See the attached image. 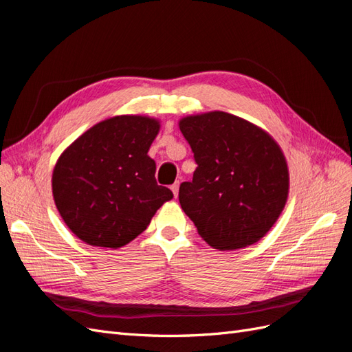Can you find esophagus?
<instances>
[{
  "label": "esophagus",
  "mask_w": 352,
  "mask_h": 352,
  "mask_svg": "<svg viewBox=\"0 0 352 352\" xmlns=\"http://www.w3.org/2000/svg\"><path fill=\"white\" fill-rule=\"evenodd\" d=\"M172 190H173V195L177 197V192H179V182H175V184L172 185Z\"/></svg>",
  "instance_id": "esophagus-1"
}]
</instances>
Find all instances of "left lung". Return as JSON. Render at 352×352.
Listing matches in <instances>:
<instances>
[{
	"label": "left lung",
	"instance_id": "left-lung-1",
	"mask_svg": "<svg viewBox=\"0 0 352 352\" xmlns=\"http://www.w3.org/2000/svg\"><path fill=\"white\" fill-rule=\"evenodd\" d=\"M197 168L179 202L211 247L236 250L260 241L285 207L287 166L279 145L252 123L211 111L180 120Z\"/></svg>",
	"mask_w": 352,
	"mask_h": 352
}]
</instances>
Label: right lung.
I'll use <instances>...</instances> for the list:
<instances>
[{
	"mask_svg": "<svg viewBox=\"0 0 352 352\" xmlns=\"http://www.w3.org/2000/svg\"><path fill=\"white\" fill-rule=\"evenodd\" d=\"M160 124L142 116H117L91 127L61 154L52 195L69 229L94 247L120 248L148 228L172 199L157 184L148 150Z\"/></svg>",
	"mask_w": 352,
	"mask_h": 352,
	"instance_id": "add662e5",
	"label": "right lung"
}]
</instances>
